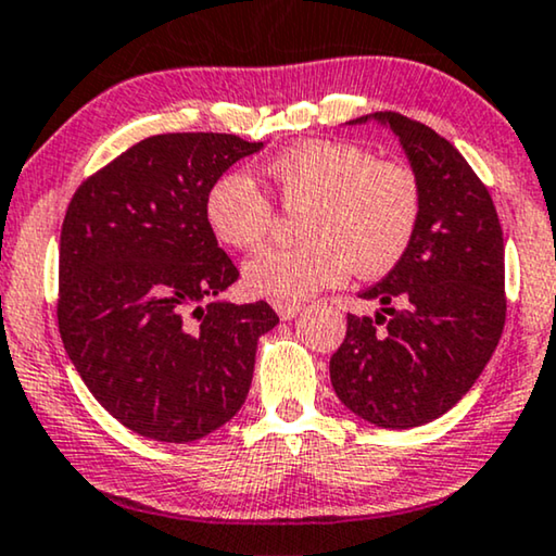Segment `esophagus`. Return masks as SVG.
I'll list each match as a JSON object with an SVG mask.
<instances>
[{
  "mask_svg": "<svg viewBox=\"0 0 556 556\" xmlns=\"http://www.w3.org/2000/svg\"><path fill=\"white\" fill-rule=\"evenodd\" d=\"M271 307H275V312L281 319H292V317L300 315L302 304L300 302H279V300H275V302H271Z\"/></svg>",
  "mask_w": 556,
  "mask_h": 556,
  "instance_id": "1",
  "label": "esophagus"
}]
</instances>
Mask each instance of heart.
I'll list each match as a JSON object with an SVG mask.
<instances>
[{"label": "heart", "instance_id": "1", "mask_svg": "<svg viewBox=\"0 0 556 556\" xmlns=\"http://www.w3.org/2000/svg\"><path fill=\"white\" fill-rule=\"evenodd\" d=\"M279 203L304 208L300 247L264 249L244 264L252 294L294 302L342 285L350 271L380 277L408 254L424 214V186L408 163L375 159L350 140L312 138L279 151L264 168ZM203 216L224 247L252 252L269 239L275 206L241 170L218 176Z\"/></svg>", "mask_w": 556, "mask_h": 556}]
</instances>
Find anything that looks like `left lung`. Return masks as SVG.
Wrapping results in <instances>:
<instances>
[{"instance_id": "8db88e82", "label": "left lung", "mask_w": 556, "mask_h": 556, "mask_svg": "<svg viewBox=\"0 0 556 556\" xmlns=\"http://www.w3.org/2000/svg\"><path fill=\"white\" fill-rule=\"evenodd\" d=\"M393 128L424 186L408 254L359 292L382 307L348 315L330 357L334 393L380 428H416L464 397L504 332V233L494 201L464 155L428 125L372 113Z\"/></svg>"}]
</instances>
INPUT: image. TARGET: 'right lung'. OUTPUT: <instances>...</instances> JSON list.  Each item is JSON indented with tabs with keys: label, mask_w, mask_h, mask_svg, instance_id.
I'll return each instance as SVG.
<instances>
[{
	"label": "right lung",
	"mask_w": 556,
	"mask_h": 556,
	"mask_svg": "<svg viewBox=\"0 0 556 556\" xmlns=\"http://www.w3.org/2000/svg\"><path fill=\"white\" fill-rule=\"evenodd\" d=\"M262 143L163 132L77 186L60 233L58 325L96 401L132 433L189 443L247 401L267 302L216 296L239 269L211 233V184Z\"/></svg>",
	"instance_id": "1"
}]
</instances>
